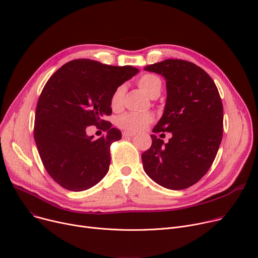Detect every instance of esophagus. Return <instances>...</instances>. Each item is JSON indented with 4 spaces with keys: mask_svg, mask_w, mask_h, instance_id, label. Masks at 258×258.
Returning <instances> with one entry per match:
<instances>
[{
    "mask_svg": "<svg viewBox=\"0 0 258 258\" xmlns=\"http://www.w3.org/2000/svg\"><path fill=\"white\" fill-rule=\"evenodd\" d=\"M122 136H123V137H135V136H136V132H132V131H123V132H122Z\"/></svg>",
    "mask_w": 258,
    "mask_h": 258,
    "instance_id": "esophagus-1",
    "label": "esophagus"
}]
</instances>
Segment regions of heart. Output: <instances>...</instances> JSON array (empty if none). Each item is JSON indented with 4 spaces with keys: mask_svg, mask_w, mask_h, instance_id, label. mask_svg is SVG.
<instances>
[{
    "mask_svg": "<svg viewBox=\"0 0 258 258\" xmlns=\"http://www.w3.org/2000/svg\"><path fill=\"white\" fill-rule=\"evenodd\" d=\"M138 84L139 87L151 98L159 96L161 93L162 81L157 75H144L139 79ZM123 95H125V86H118L111 96V107L113 110H118L121 107ZM151 121L152 116L148 114V113L128 112L117 118V125L122 129L139 131Z\"/></svg>",
    "mask_w": 258,
    "mask_h": 258,
    "instance_id": "1",
    "label": "heart"
}]
</instances>
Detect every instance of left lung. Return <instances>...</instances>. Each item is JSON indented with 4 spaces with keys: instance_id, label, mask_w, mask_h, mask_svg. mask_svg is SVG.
Listing matches in <instances>:
<instances>
[{
    "instance_id": "obj_1",
    "label": "left lung",
    "mask_w": 258,
    "mask_h": 258,
    "mask_svg": "<svg viewBox=\"0 0 258 258\" xmlns=\"http://www.w3.org/2000/svg\"><path fill=\"white\" fill-rule=\"evenodd\" d=\"M144 70L166 79V104L152 132H171L166 144L151 135V147L142 153L144 170L165 188H187L208 172L220 146L223 107L218 89L189 61L167 59Z\"/></svg>"
}]
</instances>
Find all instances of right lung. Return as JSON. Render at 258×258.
<instances>
[{
	"mask_svg": "<svg viewBox=\"0 0 258 258\" xmlns=\"http://www.w3.org/2000/svg\"><path fill=\"white\" fill-rule=\"evenodd\" d=\"M138 73L131 66L76 59L47 80L36 108L34 138L46 171L60 186L82 191L106 176L110 146L121 133L102 118L111 115L114 90ZM99 124L107 136L93 140L86 128Z\"/></svg>",
	"mask_w": 258,
	"mask_h": 258,
	"instance_id": "obj_1",
	"label": "right lung"
}]
</instances>
